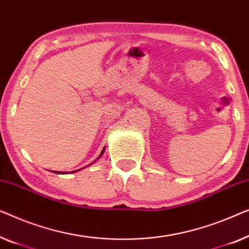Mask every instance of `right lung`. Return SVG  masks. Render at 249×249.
<instances>
[{
    "mask_svg": "<svg viewBox=\"0 0 249 249\" xmlns=\"http://www.w3.org/2000/svg\"><path fill=\"white\" fill-rule=\"evenodd\" d=\"M104 152H105V148H104L103 150H101L100 155H99V156H98V158L96 159V161H97V160H99V159H100V157L104 155ZM96 161H93V162H91L90 164H92V163H94V162H96ZM90 164H89V166H90ZM86 167H88V166H86ZM86 167H85V168H86ZM82 169H83V168H82ZM79 170H81V169H78V170H73V171H70V173H71V174H73V173H76V171H79ZM53 173H55V174H68V173H65V171H57V173H56V171H53Z\"/></svg>",
    "mask_w": 249,
    "mask_h": 249,
    "instance_id": "obj_1",
    "label": "right lung"
}]
</instances>
